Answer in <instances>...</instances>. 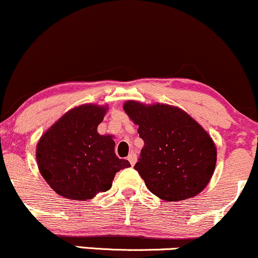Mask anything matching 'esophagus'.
<instances>
[{
	"label": "esophagus",
	"instance_id": "esophagus-1",
	"mask_svg": "<svg viewBox=\"0 0 258 258\" xmlns=\"http://www.w3.org/2000/svg\"><path fill=\"white\" fill-rule=\"evenodd\" d=\"M128 160H129L130 164L135 165V163H136V154L134 152H130L129 156H128Z\"/></svg>",
	"mask_w": 258,
	"mask_h": 258
}]
</instances>
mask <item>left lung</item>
I'll return each mask as SVG.
<instances>
[{
  "label": "left lung",
  "instance_id": "8db88e82",
  "mask_svg": "<svg viewBox=\"0 0 258 258\" xmlns=\"http://www.w3.org/2000/svg\"><path fill=\"white\" fill-rule=\"evenodd\" d=\"M123 108L145 142L134 169L147 188L166 202L199 195L210 182L217 159L207 130L176 106L128 100Z\"/></svg>",
  "mask_w": 258,
  "mask_h": 258
}]
</instances>
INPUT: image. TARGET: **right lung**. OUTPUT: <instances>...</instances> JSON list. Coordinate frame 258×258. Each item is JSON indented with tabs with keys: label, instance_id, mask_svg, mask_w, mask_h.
Instances as JSON below:
<instances>
[{
	"label": "right lung",
	"instance_id": "right-lung-1",
	"mask_svg": "<svg viewBox=\"0 0 258 258\" xmlns=\"http://www.w3.org/2000/svg\"><path fill=\"white\" fill-rule=\"evenodd\" d=\"M108 107L84 104L60 117L36 147L38 170L59 196L87 201L111 188L114 175L129 168L114 153L112 135H100L98 125Z\"/></svg>",
	"mask_w": 258,
	"mask_h": 258
}]
</instances>
